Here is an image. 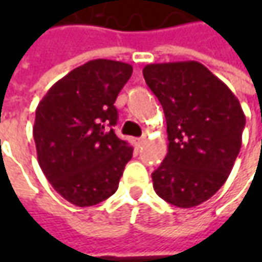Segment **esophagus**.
Segmentation results:
<instances>
[{
    "instance_id": "obj_1",
    "label": "esophagus",
    "mask_w": 262,
    "mask_h": 262,
    "mask_svg": "<svg viewBox=\"0 0 262 262\" xmlns=\"http://www.w3.org/2000/svg\"><path fill=\"white\" fill-rule=\"evenodd\" d=\"M146 140H147L146 136L140 137V138H137V144H138V146H143V144L146 143Z\"/></svg>"
}]
</instances>
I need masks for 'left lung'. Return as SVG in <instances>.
I'll return each mask as SVG.
<instances>
[{
	"mask_svg": "<svg viewBox=\"0 0 262 262\" xmlns=\"http://www.w3.org/2000/svg\"><path fill=\"white\" fill-rule=\"evenodd\" d=\"M147 86L162 103L167 155L151 173L155 191L181 208L195 207L226 182L242 146L245 115L237 97L196 61L148 64Z\"/></svg>",
	"mask_w": 262,
	"mask_h": 262,
	"instance_id": "left-lung-1",
	"label": "left lung"
}]
</instances>
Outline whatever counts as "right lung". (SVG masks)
<instances>
[{"label": "right lung", "instance_id": "right-lung-1", "mask_svg": "<svg viewBox=\"0 0 262 262\" xmlns=\"http://www.w3.org/2000/svg\"><path fill=\"white\" fill-rule=\"evenodd\" d=\"M133 67L93 59L48 90L36 107L37 162L56 192L77 207L96 206L115 194L133 147L118 138L115 100Z\"/></svg>", "mask_w": 262, "mask_h": 262}]
</instances>
